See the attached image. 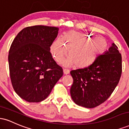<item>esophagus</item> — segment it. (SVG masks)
<instances>
[{"label":"esophagus","mask_w":129,"mask_h":129,"mask_svg":"<svg viewBox=\"0 0 129 129\" xmlns=\"http://www.w3.org/2000/svg\"><path fill=\"white\" fill-rule=\"evenodd\" d=\"M63 74H64V75H68V74H69V73H70V71L67 69H63Z\"/></svg>","instance_id":"34e87169"}]
</instances>
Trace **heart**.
Here are the masks:
<instances>
[{
    "label": "heart",
    "instance_id": "1",
    "mask_svg": "<svg viewBox=\"0 0 129 129\" xmlns=\"http://www.w3.org/2000/svg\"><path fill=\"white\" fill-rule=\"evenodd\" d=\"M94 37L89 34L69 31L63 34L60 40L57 39L50 47L53 58L60 63L67 54L63 63L66 67L75 66L84 69L94 63L98 56L106 48L107 42L103 37Z\"/></svg>",
    "mask_w": 129,
    "mask_h": 129
}]
</instances>
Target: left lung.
Instances as JSON below:
<instances>
[{"instance_id": "8db88e82", "label": "left lung", "mask_w": 129, "mask_h": 129, "mask_svg": "<svg viewBox=\"0 0 129 129\" xmlns=\"http://www.w3.org/2000/svg\"><path fill=\"white\" fill-rule=\"evenodd\" d=\"M122 73V57L114 43L93 64L72 70L73 83L70 94L79 106L94 108L109 98L119 82Z\"/></svg>"}]
</instances>
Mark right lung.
<instances>
[{
    "label": "right lung",
    "mask_w": 129,
    "mask_h": 129,
    "mask_svg": "<svg viewBox=\"0 0 129 129\" xmlns=\"http://www.w3.org/2000/svg\"><path fill=\"white\" fill-rule=\"evenodd\" d=\"M58 31L54 26H28L13 40L8 55L10 78L14 91L26 101L45 100L62 76V69L50 51Z\"/></svg>",
    "instance_id": "right-lung-1"
}]
</instances>
